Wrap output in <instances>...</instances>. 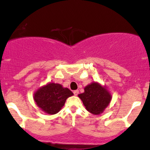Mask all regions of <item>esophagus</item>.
I'll return each instance as SVG.
<instances>
[{
	"label": "esophagus",
	"mask_w": 150,
	"mask_h": 150,
	"mask_svg": "<svg viewBox=\"0 0 150 150\" xmlns=\"http://www.w3.org/2000/svg\"><path fill=\"white\" fill-rule=\"evenodd\" d=\"M73 93H74V94H75V96H77V94H79V91L78 90H75L73 92Z\"/></svg>",
	"instance_id": "1"
}]
</instances>
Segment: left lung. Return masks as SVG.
Masks as SVG:
<instances>
[{
    "label": "left lung",
    "instance_id": "left-lung-1",
    "mask_svg": "<svg viewBox=\"0 0 150 150\" xmlns=\"http://www.w3.org/2000/svg\"><path fill=\"white\" fill-rule=\"evenodd\" d=\"M85 92L78 94L87 111L94 115H99L109 105L112 96L106 87L97 82H93L84 89Z\"/></svg>",
    "mask_w": 150,
    "mask_h": 150
}]
</instances>
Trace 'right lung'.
<instances>
[{
	"label": "right lung",
	"instance_id": "1",
	"mask_svg": "<svg viewBox=\"0 0 150 150\" xmlns=\"http://www.w3.org/2000/svg\"><path fill=\"white\" fill-rule=\"evenodd\" d=\"M73 95V93L68 88L60 84L49 82L34 92V100L42 111L53 115L61 111L66 99Z\"/></svg>",
	"mask_w": 150,
	"mask_h": 150
}]
</instances>
